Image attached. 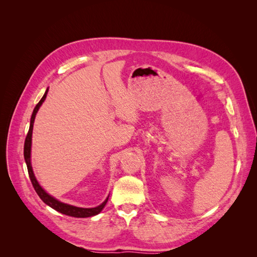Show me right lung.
<instances>
[{
	"instance_id": "add662e5",
	"label": "right lung",
	"mask_w": 257,
	"mask_h": 257,
	"mask_svg": "<svg viewBox=\"0 0 257 257\" xmlns=\"http://www.w3.org/2000/svg\"><path fill=\"white\" fill-rule=\"evenodd\" d=\"M48 93V88L46 90L44 96L42 97V99L40 102L37 103V105L35 106L32 116H31V122H30V128L28 132V135L26 137V142H25V149H23V154H25V160L27 163V167H28V173H29V177L30 180L32 182L33 188L35 190V192L37 193V195L41 197V199L44 201L46 205H48L49 207H51L52 209L57 210V211L63 213L65 215H69V216H74V217H89V216H93L98 214L100 211H102L103 208L105 207L108 197L106 198V200L102 205H99L95 208H79V207H75V206H71L67 205L64 203H61V201L57 200L56 198H53L52 196H50L48 193H46L42 186L38 184L36 178L33 174L32 170V166H31V144H32V131H33V124H34V120H35V115L36 112L40 109L41 105L43 104V102L45 100L46 96H47Z\"/></svg>"
}]
</instances>
